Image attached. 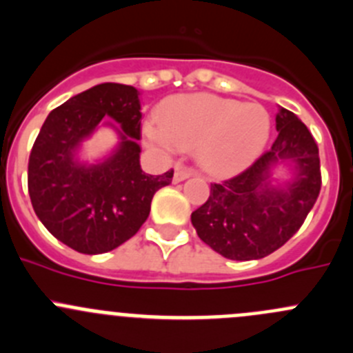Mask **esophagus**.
<instances>
[{
	"mask_svg": "<svg viewBox=\"0 0 353 353\" xmlns=\"http://www.w3.org/2000/svg\"><path fill=\"white\" fill-rule=\"evenodd\" d=\"M193 169H188V167H176V172H174V183H181V181L188 179V177L193 176Z\"/></svg>",
	"mask_w": 353,
	"mask_h": 353,
	"instance_id": "esophagus-1",
	"label": "esophagus"
}]
</instances>
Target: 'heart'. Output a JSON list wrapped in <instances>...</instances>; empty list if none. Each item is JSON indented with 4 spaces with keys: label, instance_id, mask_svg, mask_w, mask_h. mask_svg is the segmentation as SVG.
<instances>
[{
    "label": "heart",
    "instance_id": "obj_1",
    "mask_svg": "<svg viewBox=\"0 0 353 353\" xmlns=\"http://www.w3.org/2000/svg\"><path fill=\"white\" fill-rule=\"evenodd\" d=\"M150 143L165 150L198 148L205 170L225 176L252 163L268 145L271 117L259 103L198 93L170 98L159 125L145 129Z\"/></svg>",
    "mask_w": 353,
    "mask_h": 353
}]
</instances>
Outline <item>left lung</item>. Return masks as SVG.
<instances>
[{
  "label": "left lung",
  "instance_id": "8db88e82",
  "mask_svg": "<svg viewBox=\"0 0 353 353\" xmlns=\"http://www.w3.org/2000/svg\"><path fill=\"white\" fill-rule=\"evenodd\" d=\"M278 138L246 170L210 184V196L191 214L196 234L231 260H256L281 248L305 221L321 191L319 148L293 112L279 108ZM278 163L294 167L283 187L270 181Z\"/></svg>",
  "mask_w": 353,
  "mask_h": 353
}]
</instances>
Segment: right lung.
<instances>
[{
	"instance_id": "add662e5",
	"label": "right lung",
	"mask_w": 353,
	"mask_h": 353,
	"mask_svg": "<svg viewBox=\"0 0 353 353\" xmlns=\"http://www.w3.org/2000/svg\"><path fill=\"white\" fill-rule=\"evenodd\" d=\"M141 103L132 85L105 82L75 94L44 121L29 157V196L44 228L85 255L110 252L139 231L152 198L174 170L152 176L139 163ZM103 117L121 143L103 163L82 164L77 150Z\"/></svg>"
}]
</instances>
